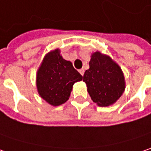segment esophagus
I'll return each instance as SVG.
<instances>
[{
	"label": "esophagus",
	"mask_w": 151,
	"mask_h": 151,
	"mask_svg": "<svg viewBox=\"0 0 151 151\" xmlns=\"http://www.w3.org/2000/svg\"><path fill=\"white\" fill-rule=\"evenodd\" d=\"M78 72H79V73H80L82 76L83 75V73H84V70H83V69H79V70H78Z\"/></svg>",
	"instance_id": "esophagus-1"
}]
</instances>
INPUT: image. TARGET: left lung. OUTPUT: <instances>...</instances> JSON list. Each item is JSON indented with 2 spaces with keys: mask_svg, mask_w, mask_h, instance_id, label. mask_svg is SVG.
<instances>
[{
  "mask_svg": "<svg viewBox=\"0 0 151 151\" xmlns=\"http://www.w3.org/2000/svg\"><path fill=\"white\" fill-rule=\"evenodd\" d=\"M89 68L83 81L91 100L99 106L113 105L123 94L126 83L120 66L107 55L95 51L91 54Z\"/></svg>",
  "mask_w": 151,
  "mask_h": 151,
  "instance_id": "8db88e82",
  "label": "left lung"
}]
</instances>
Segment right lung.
<instances>
[{
    "instance_id": "add662e5",
    "label": "right lung",
    "mask_w": 151,
    "mask_h": 151,
    "mask_svg": "<svg viewBox=\"0 0 151 151\" xmlns=\"http://www.w3.org/2000/svg\"><path fill=\"white\" fill-rule=\"evenodd\" d=\"M82 79L83 76L71 62L63 59L57 48L45 56L37 70V90L43 100L57 106L68 101L73 84Z\"/></svg>"
}]
</instances>
